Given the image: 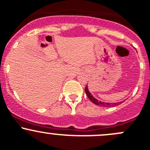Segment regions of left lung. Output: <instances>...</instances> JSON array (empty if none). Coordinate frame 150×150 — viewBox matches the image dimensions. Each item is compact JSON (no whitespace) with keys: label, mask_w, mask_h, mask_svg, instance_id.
<instances>
[{"label":"left lung","mask_w":150,"mask_h":150,"mask_svg":"<svg viewBox=\"0 0 150 150\" xmlns=\"http://www.w3.org/2000/svg\"><path fill=\"white\" fill-rule=\"evenodd\" d=\"M85 93H86V95H87V97L89 98V99H90V100H91L92 102H93V103H95V104L98 105V106H105V107H110V106H112V105H115L116 106L117 104H118V103H115L114 104H112V103H104V102H101V101H98V100H97L96 98H95L94 97H93V96H92L91 93H90V91L88 90V88H87V85L85 87ZM120 103H121V102H120Z\"/></svg>","instance_id":"1"}]
</instances>
